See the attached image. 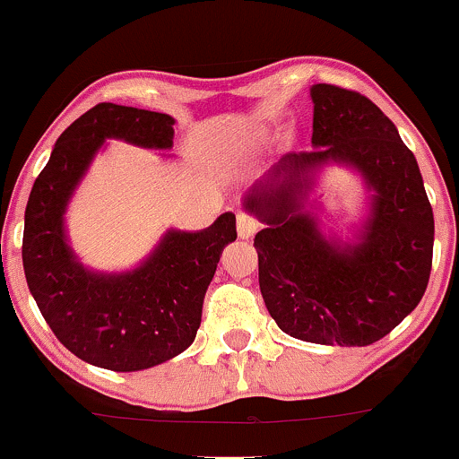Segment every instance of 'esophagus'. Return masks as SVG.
I'll return each mask as SVG.
<instances>
[{"instance_id":"esophagus-1","label":"esophagus","mask_w":459,"mask_h":459,"mask_svg":"<svg viewBox=\"0 0 459 459\" xmlns=\"http://www.w3.org/2000/svg\"><path fill=\"white\" fill-rule=\"evenodd\" d=\"M260 229V221L248 212H238V235L242 239H251Z\"/></svg>"}]
</instances>
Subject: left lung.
Here are the masks:
<instances>
[{
	"instance_id": "8db88e82",
	"label": "left lung",
	"mask_w": 459,
	"mask_h": 459,
	"mask_svg": "<svg viewBox=\"0 0 459 459\" xmlns=\"http://www.w3.org/2000/svg\"><path fill=\"white\" fill-rule=\"evenodd\" d=\"M309 152H289L248 188L264 229L253 247L260 291L284 333L366 348L393 332L426 291L435 221L420 166L394 123L366 96L314 84ZM359 175L367 211L350 240L325 234L310 193L325 167Z\"/></svg>"
}]
</instances>
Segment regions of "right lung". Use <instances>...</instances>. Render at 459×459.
Listing matches in <instances>:
<instances>
[{"instance_id":"1","label":"right lung","mask_w":459,"mask_h":459,"mask_svg":"<svg viewBox=\"0 0 459 459\" xmlns=\"http://www.w3.org/2000/svg\"><path fill=\"white\" fill-rule=\"evenodd\" d=\"M109 139L163 152L172 148L175 118L100 102L71 123L30 190L22 262L44 320L69 352L105 370L139 372L190 348L217 262L238 230L233 212H224L204 230L168 229L134 269L84 266L65 215Z\"/></svg>"}]
</instances>
